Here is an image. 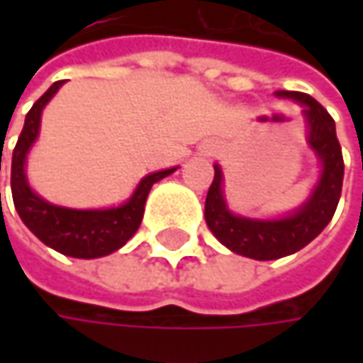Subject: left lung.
Instances as JSON below:
<instances>
[{
  "instance_id": "1",
  "label": "left lung",
  "mask_w": 363,
  "mask_h": 363,
  "mask_svg": "<svg viewBox=\"0 0 363 363\" xmlns=\"http://www.w3.org/2000/svg\"><path fill=\"white\" fill-rule=\"evenodd\" d=\"M303 106L307 145L319 161V177L309 198L297 210L279 218H248L234 214L224 198V174L214 163V182L206 196V224L232 252L255 260L289 257L317 238L331 222L342 196L343 157L335 135V121L313 96L297 91H277Z\"/></svg>"
}]
</instances>
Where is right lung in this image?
I'll return each instance as SVG.
<instances>
[{
  "label": "right lung",
  "instance_id": "obj_1",
  "mask_svg": "<svg viewBox=\"0 0 363 363\" xmlns=\"http://www.w3.org/2000/svg\"><path fill=\"white\" fill-rule=\"evenodd\" d=\"M62 84L64 80L54 82L26 115L23 129H21L20 139L13 149V157H11L13 206L20 214L21 222L46 246L72 258H101L119 250L121 246L127 244L129 238H133V234L137 232L141 220H143L147 196H149L151 186L174 174L177 167L145 175L137 184L131 198L117 208L77 210V208L56 206V203H50L48 200L40 198L28 184L26 161H28L30 149L40 135L42 111Z\"/></svg>",
  "mask_w": 363,
  "mask_h": 363
}]
</instances>
